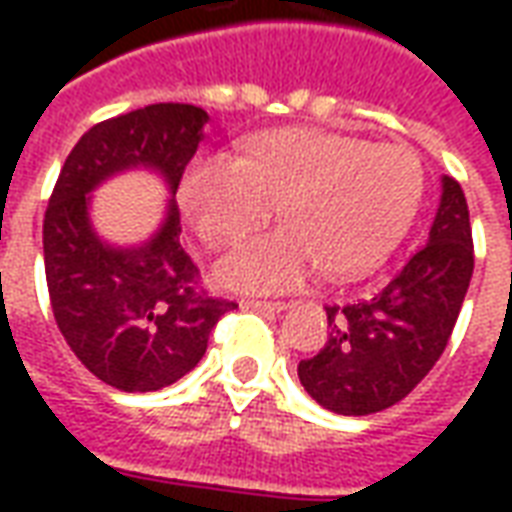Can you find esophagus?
<instances>
[{
  "label": "esophagus",
  "mask_w": 512,
  "mask_h": 512,
  "mask_svg": "<svg viewBox=\"0 0 512 512\" xmlns=\"http://www.w3.org/2000/svg\"><path fill=\"white\" fill-rule=\"evenodd\" d=\"M241 307L246 310H260V312H282L288 304L285 301H255V299H246L241 301Z\"/></svg>",
  "instance_id": "obj_1"
}]
</instances>
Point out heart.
I'll list each match as a JSON object with an SVG mask.
<instances>
[{
	"label": "heart",
	"mask_w": 512,
	"mask_h": 512,
	"mask_svg": "<svg viewBox=\"0 0 512 512\" xmlns=\"http://www.w3.org/2000/svg\"><path fill=\"white\" fill-rule=\"evenodd\" d=\"M422 164L403 145H370L323 128H282L260 136L238 161H194L180 197L202 244H233L271 219L282 230L257 235L219 260L216 279L249 293H282L321 268L348 279L381 263L417 213Z\"/></svg>",
	"instance_id": "1"
}]
</instances>
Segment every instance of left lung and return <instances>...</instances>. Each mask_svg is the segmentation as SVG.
I'll list each match as a JSON object with an SVG mask.
<instances>
[{"instance_id": "obj_1", "label": "left lung", "mask_w": 512, "mask_h": 512, "mask_svg": "<svg viewBox=\"0 0 512 512\" xmlns=\"http://www.w3.org/2000/svg\"><path fill=\"white\" fill-rule=\"evenodd\" d=\"M474 271L472 224L458 180L441 175L428 244L370 299L326 307L329 340L299 362L318 406L365 417L395 406L439 362Z\"/></svg>"}]
</instances>
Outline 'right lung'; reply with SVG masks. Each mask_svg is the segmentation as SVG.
<instances>
[{"instance_id": "obj_1", "label": "right lung", "mask_w": 512, "mask_h": 512, "mask_svg": "<svg viewBox=\"0 0 512 512\" xmlns=\"http://www.w3.org/2000/svg\"><path fill=\"white\" fill-rule=\"evenodd\" d=\"M208 112L150 104L93 126L62 164L43 219L46 282L65 343L95 378L120 392H156L191 373L224 312L238 304L200 290V271L180 246V213L142 244H109L90 219L93 191L131 169H150L178 191Z\"/></svg>"}]
</instances>
